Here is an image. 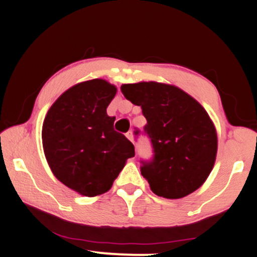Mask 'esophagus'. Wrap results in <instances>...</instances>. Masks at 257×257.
<instances>
[{
	"label": "esophagus",
	"instance_id": "1",
	"mask_svg": "<svg viewBox=\"0 0 257 257\" xmlns=\"http://www.w3.org/2000/svg\"><path fill=\"white\" fill-rule=\"evenodd\" d=\"M125 136H127V138L129 139L130 142L134 143V135H133V132H128L127 135H125Z\"/></svg>",
	"mask_w": 257,
	"mask_h": 257
}]
</instances>
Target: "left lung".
Returning <instances> with one entry per match:
<instances>
[{"instance_id":"obj_1","label":"left lung","mask_w":257,"mask_h":257,"mask_svg":"<svg viewBox=\"0 0 257 257\" xmlns=\"http://www.w3.org/2000/svg\"><path fill=\"white\" fill-rule=\"evenodd\" d=\"M124 97L142 107L154 159L142 176L158 196L178 199L198 189L214 167L216 129L205 108L179 87L156 81L121 86Z\"/></svg>"}]
</instances>
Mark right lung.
Listing matches in <instances>:
<instances>
[{
	"mask_svg": "<svg viewBox=\"0 0 257 257\" xmlns=\"http://www.w3.org/2000/svg\"><path fill=\"white\" fill-rule=\"evenodd\" d=\"M116 87L105 79L79 82L61 94L42 127L43 150L56 179L87 197L111 189L135 147L113 128L106 108Z\"/></svg>",
	"mask_w": 257,
	"mask_h": 257,
	"instance_id": "add662e5",
	"label": "right lung"
}]
</instances>
